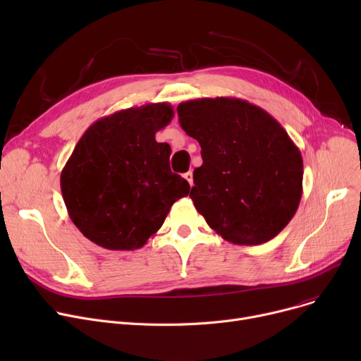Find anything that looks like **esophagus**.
<instances>
[{"mask_svg": "<svg viewBox=\"0 0 361 361\" xmlns=\"http://www.w3.org/2000/svg\"><path fill=\"white\" fill-rule=\"evenodd\" d=\"M184 178L188 181V184L193 185V173H192V171H188V173H185Z\"/></svg>", "mask_w": 361, "mask_h": 361, "instance_id": "esophagus-1", "label": "esophagus"}]
</instances>
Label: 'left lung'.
<instances>
[{
  "label": "left lung",
  "instance_id": "1",
  "mask_svg": "<svg viewBox=\"0 0 361 361\" xmlns=\"http://www.w3.org/2000/svg\"><path fill=\"white\" fill-rule=\"evenodd\" d=\"M178 120L202 147L190 197L224 240L256 245L276 237L302 195L300 149L271 114L238 98L181 102Z\"/></svg>",
  "mask_w": 361,
  "mask_h": 361
}]
</instances>
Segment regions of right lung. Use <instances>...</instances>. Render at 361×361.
Returning <instances> with one entry per match:
<instances>
[{
    "label": "right lung",
    "instance_id": "add662e5",
    "mask_svg": "<svg viewBox=\"0 0 361 361\" xmlns=\"http://www.w3.org/2000/svg\"><path fill=\"white\" fill-rule=\"evenodd\" d=\"M174 109L166 102L127 108L94 121L61 171V193L79 231L104 249L136 250L190 192L171 173V146L158 143Z\"/></svg>",
    "mask_w": 361,
    "mask_h": 361
}]
</instances>
